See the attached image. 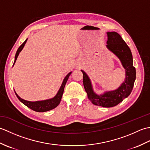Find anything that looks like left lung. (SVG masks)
I'll use <instances>...</instances> for the list:
<instances>
[{
  "label": "left lung",
  "mask_w": 150,
  "mask_h": 150,
  "mask_svg": "<svg viewBox=\"0 0 150 150\" xmlns=\"http://www.w3.org/2000/svg\"><path fill=\"white\" fill-rule=\"evenodd\" d=\"M107 35L106 47L120 60L125 69V80L117 90L97 95L93 90L91 81L88 75L83 70H81V71L83 73V84L89 100L97 106L111 108L117 106L131 93L136 79V70L133 66L131 50L125 41L115 31H108Z\"/></svg>",
  "instance_id": "8db88e82"
}]
</instances>
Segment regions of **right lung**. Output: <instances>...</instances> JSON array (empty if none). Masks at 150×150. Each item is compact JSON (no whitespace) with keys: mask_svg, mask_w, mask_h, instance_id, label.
<instances>
[{"mask_svg":"<svg viewBox=\"0 0 150 150\" xmlns=\"http://www.w3.org/2000/svg\"><path fill=\"white\" fill-rule=\"evenodd\" d=\"M28 39H26L24 42L22 44V45L18 47V49L17 51V53L15 54V61L13 63V65L15 62H16V60H17V57L18 56V54L20 53L22 50L23 49V47L26 44V41ZM71 72H69L68 75H67L64 79L62 83L61 86H60L59 91L57 92V95L55 97L52 98H50V99H47V100H41V101H36V102H31V101H28L26 100H24L21 98L16 93V92L15 91V93L16 94V96L18 98V100H20L21 103H23L24 105L30 108L33 111H37V112H44V111H50L51 110H53L54 108H55L59 104L60 100H61L62 96L64 92V87L65 85L66 84V82L68 81V79L69 77V75H71Z\"/></svg>","mask_w":150,"mask_h":150,"instance_id":"1","label":"right lung"}]
</instances>
